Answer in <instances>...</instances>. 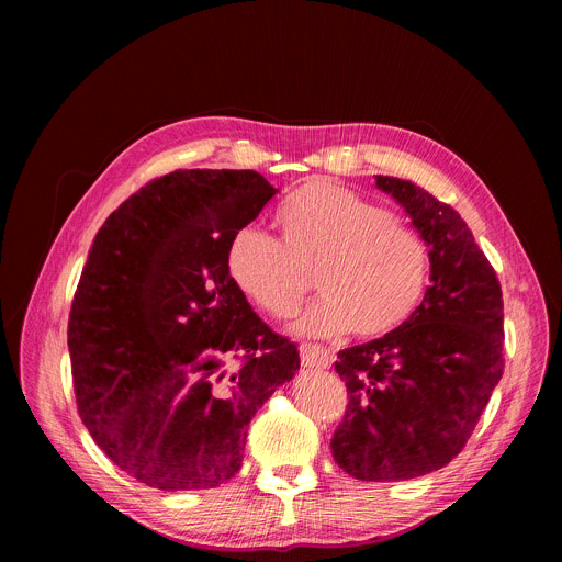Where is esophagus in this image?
<instances>
[{
	"label": "esophagus",
	"mask_w": 562,
	"mask_h": 562,
	"mask_svg": "<svg viewBox=\"0 0 562 562\" xmlns=\"http://www.w3.org/2000/svg\"><path fill=\"white\" fill-rule=\"evenodd\" d=\"M300 360L304 367H317V369H327L334 362V356L323 349V347H315V345H300Z\"/></svg>",
	"instance_id": "34e87169"
}]
</instances>
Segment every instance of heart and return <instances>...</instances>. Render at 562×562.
Masks as SVG:
<instances>
[{
  "label": "heart",
  "instance_id": "obj_1",
  "mask_svg": "<svg viewBox=\"0 0 562 562\" xmlns=\"http://www.w3.org/2000/svg\"><path fill=\"white\" fill-rule=\"evenodd\" d=\"M282 243L245 224L231 235V284L276 319L297 313L317 273L319 297L297 323L313 338L371 340L403 327L429 284V247L384 206L329 180L291 193L276 213Z\"/></svg>",
  "mask_w": 562,
  "mask_h": 562
}]
</instances>
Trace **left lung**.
<instances>
[{
	"label": "left lung",
	"mask_w": 562,
	"mask_h": 562,
	"mask_svg": "<svg viewBox=\"0 0 562 562\" xmlns=\"http://www.w3.org/2000/svg\"><path fill=\"white\" fill-rule=\"evenodd\" d=\"M429 245L431 286L407 323L338 353L347 409L336 462L358 480L393 483L449 464L503 378V291L456 209L409 180L375 176Z\"/></svg>",
	"instance_id": "obj_1"
}]
</instances>
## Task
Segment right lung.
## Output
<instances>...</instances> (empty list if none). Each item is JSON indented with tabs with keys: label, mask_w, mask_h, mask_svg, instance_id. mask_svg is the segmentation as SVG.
<instances>
[{
	"label": "right lung",
	"mask_w": 562,
	"mask_h": 562,
	"mask_svg": "<svg viewBox=\"0 0 562 562\" xmlns=\"http://www.w3.org/2000/svg\"><path fill=\"white\" fill-rule=\"evenodd\" d=\"M276 193L256 171H173L95 235L68 317L75 403L100 449L148 487L231 480L251 418L300 369L297 347L224 267L235 228Z\"/></svg>",
	"instance_id": "add662e5"
}]
</instances>
